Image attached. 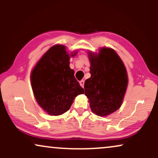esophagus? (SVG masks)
Instances as JSON below:
<instances>
[{"label": "esophagus", "mask_w": 158, "mask_h": 158, "mask_svg": "<svg viewBox=\"0 0 158 158\" xmlns=\"http://www.w3.org/2000/svg\"><path fill=\"white\" fill-rule=\"evenodd\" d=\"M79 84H80V85L82 88H84V85H85V81L84 80H81L80 81H79Z\"/></svg>", "instance_id": "34e87169"}]
</instances>
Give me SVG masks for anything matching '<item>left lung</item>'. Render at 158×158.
Returning a JSON list of instances; mask_svg holds the SVG:
<instances>
[{
	"mask_svg": "<svg viewBox=\"0 0 158 158\" xmlns=\"http://www.w3.org/2000/svg\"><path fill=\"white\" fill-rule=\"evenodd\" d=\"M89 60L91 77L85 82V94L93 113L105 117L122 105L128 85L126 70L110 48H102L98 55L89 52Z\"/></svg>",
	"mask_w": 158,
	"mask_h": 158,
	"instance_id": "1",
	"label": "left lung"
}]
</instances>
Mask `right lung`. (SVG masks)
<instances>
[{
	"mask_svg": "<svg viewBox=\"0 0 158 158\" xmlns=\"http://www.w3.org/2000/svg\"><path fill=\"white\" fill-rule=\"evenodd\" d=\"M69 61L65 47L55 45L45 52L32 71L31 84L36 101L52 116L68 111L75 97L84 94Z\"/></svg>",
	"mask_w": 158,
	"mask_h": 158,
	"instance_id": "right-lung-1",
	"label": "right lung"
}]
</instances>
